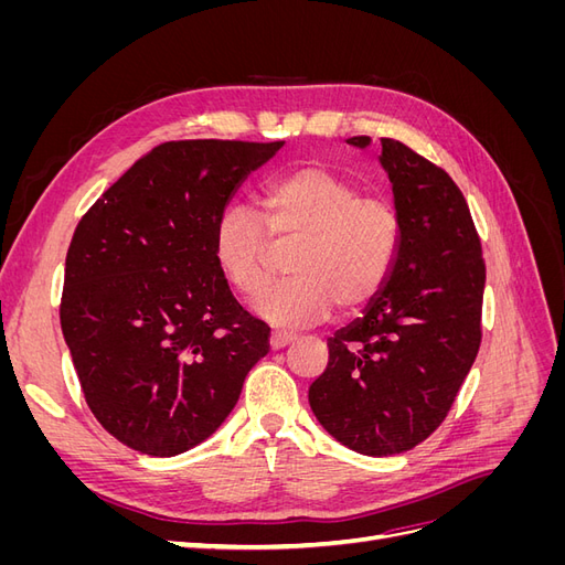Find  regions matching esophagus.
Here are the masks:
<instances>
[{
    "label": "esophagus",
    "mask_w": 565,
    "mask_h": 565,
    "mask_svg": "<svg viewBox=\"0 0 565 565\" xmlns=\"http://www.w3.org/2000/svg\"><path fill=\"white\" fill-rule=\"evenodd\" d=\"M292 341H295V337L282 334V332H273V334H270V349H273V351L285 349V347L292 344Z\"/></svg>",
    "instance_id": "esophagus-1"
}]
</instances>
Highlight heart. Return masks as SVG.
Returning a JSON list of instances; mask_svg holds the SVG:
<instances>
[{
	"instance_id": "b5f03b06",
	"label": "heart",
	"mask_w": 565,
	"mask_h": 565,
	"mask_svg": "<svg viewBox=\"0 0 565 565\" xmlns=\"http://www.w3.org/2000/svg\"><path fill=\"white\" fill-rule=\"evenodd\" d=\"M262 221L245 207L218 214L212 256L241 297L262 295L287 252L292 278L256 301L276 328H309L332 313H355L380 297L398 264L403 218L388 198L361 195L337 169L311 162L264 185ZM264 223L267 228L260 224Z\"/></svg>"
}]
</instances>
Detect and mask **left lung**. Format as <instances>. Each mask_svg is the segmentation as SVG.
Here are the masks:
<instances>
[{
	"instance_id": "left-lung-1",
	"label": "left lung",
	"mask_w": 565,
	"mask_h": 565,
	"mask_svg": "<svg viewBox=\"0 0 565 565\" xmlns=\"http://www.w3.org/2000/svg\"><path fill=\"white\" fill-rule=\"evenodd\" d=\"M380 160L403 218L398 264L365 316L328 339L309 388L322 429L370 457L413 450L448 417L481 347L486 287L481 237L446 169L396 139Z\"/></svg>"
}]
</instances>
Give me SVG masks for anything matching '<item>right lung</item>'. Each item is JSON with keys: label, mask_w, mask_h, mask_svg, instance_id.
Segmentation results:
<instances>
[{"label": "right lung", "mask_w": 565, "mask_h": 565, "mask_svg": "<svg viewBox=\"0 0 565 565\" xmlns=\"http://www.w3.org/2000/svg\"><path fill=\"white\" fill-rule=\"evenodd\" d=\"M285 141H167L79 218L61 330L94 417L127 448L174 457L210 438L268 353L233 297L212 233L235 188Z\"/></svg>", "instance_id": "right-lung-1"}]
</instances>
